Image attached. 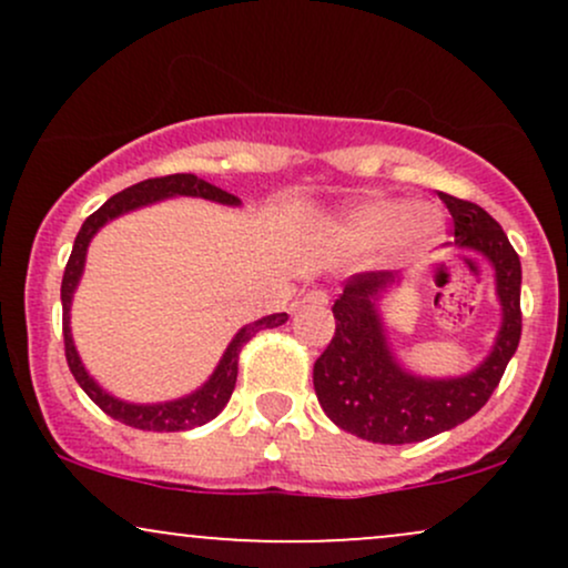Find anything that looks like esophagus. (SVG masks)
Listing matches in <instances>:
<instances>
[{"mask_svg": "<svg viewBox=\"0 0 568 568\" xmlns=\"http://www.w3.org/2000/svg\"><path fill=\"white\" fill-rule=\"evenodd\" d=\"M304 304L325 306V304H328V293H325L323 288H310L304 293Z\"/></svg>", "mask_w": 568, "mask_h": 568, "instance_id": "obj_1", "label": "esophagus"}]
</instances>
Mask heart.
I'll return each instance as SVG.
<instances>
[{"mask_svg":"<svg viewBox=\"0 0 568 568\" xmlns=\"http://www.w3.org/2000/svg\"><path fill=\"white\" fill-rule=\"evenodd\" d=\"M338 240L355 251L393 243L397 251H416L443 232V216L433 205L408 200H368L338 221Z\"/></svg>","mask_w":568,"mask_h":568,"instance_id":"heart-1","label":"heart"}]
</instances>
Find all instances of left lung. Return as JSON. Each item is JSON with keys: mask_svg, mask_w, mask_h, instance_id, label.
<instances>
[{"mask_svg": "<svg viewBox=\"0 0 568 568\" xmlns=\"http://www.w3.org/2000/svg\"><path fill=\"white\" fill-rule=\"evenodd\" d=\"M454 219L456 245L484 253L497 272L501 331L491 355L462 379H416L389 355L376 298L395 283L393 272H363L344 283L334 302L336 331L315 361L317 400L336 427L363 440L419 443L446 433L486 406L520 342V258L480 205L440 194Z\"/></svg>", "mask_w": 568, "mask_h": 568, "instance_id": "1", "label": "left lung"}]
</instances>
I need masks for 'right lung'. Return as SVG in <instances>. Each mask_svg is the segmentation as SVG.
<instances>
[{
  "label": "right lung",
  "mask_w": 568,
  "mask_h": 568,
  "mask_svg": "<svg viewBox=\"0 0 568 568\" xmlns=\"http://www.w3.org/2000/svg\"><path fill=\"white\" fill-rule=\"evenodd\" d=\"M173 194H186V197H205V200H216L224 202V205H237V197L224 189L207 184V181L197 179L192 173H173V175H160V179H146L141 184H133L128 189H122L120 194L109 197L101 207L93 213V216L84 219L80 234H77L74 247H71V256L67 262V272H63V283H61V302H63V349H67V363L69 371L74 374V379L80 387L88 393L90 400L95 403L103 414H109L112 419L122 422V425L135 427V429H152V433H181V429H192L205 425V422L216 419V416L224 410L226 403H230L234 382H237V363H240V352L258 331L266 328H277L288 321L285 312L280 315H270L262 317V321L245 325L237 336L232 338V344L226 347L224 357H221L219 368L213 371L211 379L205 382V387H200L197 393L181 397V400L173 403H160V406H133V403L116 400V397L103 393L98 384L90 379L88 371H84L80 355H77L74 342H71V328H69V306H71V293H74L77 283H80L82 266H84V253H88L90 240L93 234L101 230L106 221H112L120 216V213L133 211V207L146 205V202L154 200H165L173 197Z\"/></svg>",
  "instance_id": "right-lung-1"
}]
</instances>
